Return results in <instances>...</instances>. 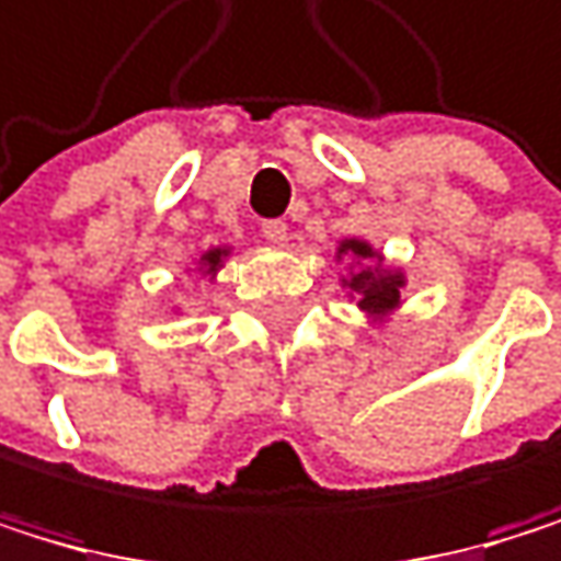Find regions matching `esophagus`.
Instances as JSON below:
<instances>
[{
    "label": "esophagus",
    "instance_id": "1",
    "mask_svg": "<svg viewBox=\"0 0 561 561\" xmlns=\"http://www.w3.org/2000/svg\"><path fill=\"white\" fill-rule=\"evenodd\" d=\"M262 236H265L272 245H286V242H289V226H286L283 219H268V222H262Z\"/></svg>",
    "mask_w": 561,
    "mask_h": 561
}]
</instances>
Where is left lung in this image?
<instances>
[{
    "mask_svg": "<svg viewBox=\"0 0 561 561\" xmlns=\"http://www.w3.org/2000/svg\"><path fill=\"white\" fill-rule=\"evenodd\" d=\"M339 259L348 255L355 262H363L358 265L348 278H342V286H348V293L355 296L358 309L369 312V319L382 322L386 316H392L402 302V286H405V275L399 268H386L382 265V255L363 242V239H345L339 242Z\"/></svg>",
    "mask_w": 561,
    "mask_h": 561,
    "instance_id": "8db88e82",
    "label": "left lung"
}]
</instances>
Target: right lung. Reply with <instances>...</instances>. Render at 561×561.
Returning <instances> with one entry per match:
<instances>
[{"label":"right lung","instance_id":"obj_1","mask_svg":"<svg viewBox=\"0 0 561 561\" xmlns=\"http://www.w3.org/2000/svg\"><path fill=\"white\" fill-rule=\"evenodd\" d=\"M229 255V249L226 245H219V249H209L203 259H198V268H203L206 275H216L219 268H222V259Z\"/></svg>","mask_w":561,"mask_h":561}]
</instances>
